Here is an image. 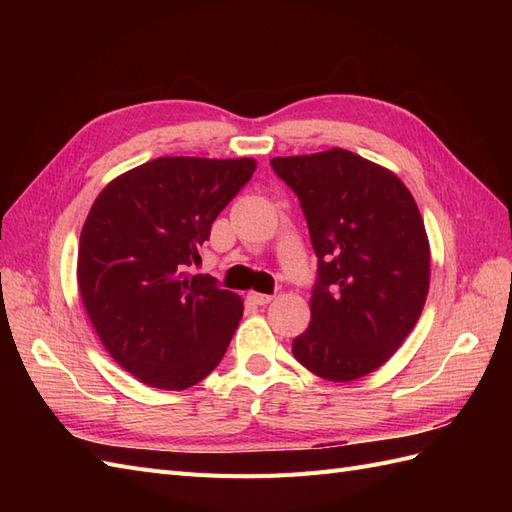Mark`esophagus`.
<instances>
[{"mask_svg": "<svg viewBox=\"0 0 512 512\" xmlns=\"http://www.w3.org/2000/svg\"><path fill=\"white\" fill-rule=\"evenodd\" d=\"M247 299H250L252 303H256V305H267V303H271L273 301V297L271 294H262V292H247Z\"/></svg>", "mask_w": 512, "mask_h": 512, "instance_id": "esophagus-1", "label": "esophagus"}]
</instances>
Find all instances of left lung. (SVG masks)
<instances>
[{
	"label": "left lung",
	"instance_id": "obj_1",
	"mask_svg": "<svg viewBox=\"0 0 512 512\" xmlns=\"http://www.w3.org/2000/svg\"><path fill=\"white\" fill-rule=\"evenodd\" d=\"M301 200L318 256L309 327L292 354L312 374L352 382L406 342L429 292L431 252L416 200L393 170L346 149L273 158Z\"/></svg>",
	"mask_w": 512,
	"mask_h": 512
}]
</instances>
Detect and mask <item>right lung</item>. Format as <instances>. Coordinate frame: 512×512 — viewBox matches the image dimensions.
I'll list each match as a JSON object with an SVG mask.
<instances>
[{"mask_svg": "<svg viewBox=\"0 0 512 512\" xmlns=\"http://www.w3.org/2000/svg\"><path fill=\"white\" fill-rule=\"evenodd\" d=\"M254 170V158H156L91 205L76 262L85 312L115 363L151 389L207 378L239 327V294L188 267Z\"/></svg>", "mask_w": 512, "mask_h": 512, "instance_id": "right-lung-1", "label": "right lung"}]
</instances>
